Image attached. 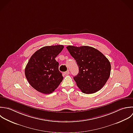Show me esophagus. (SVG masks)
I'll return each instance as SVG.
<instances>
[{"label": "esophagus", "mask_w": 133, "mask_h": 133, "mask_svg": "<svg viewBox=\"0 0 133 133\" xmlns=\"http://www.w3.org/2000/svg\"><path fill=\"white\" fill-rule=\"evenodd\" d=\"M65 75H69V70H67L66 72H65Z\"/></svg>", "instance_id": "34e87169"}]
</instances>
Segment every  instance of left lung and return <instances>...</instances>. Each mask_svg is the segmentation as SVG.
I'll list each match as a JSON object with an SVG mask.
<instances>
[{"label":"left lung","mask_w":133,"mask_h":133,"mask_svg":"<svg viewBox=\"0 0 133 133\" xmlns=\"http://www.w3.org/2000/svg\"><path fill=\"white\" fill-rule=\"evenodd\" d=\"M79 67L78 74L74 77L78 87L85 94L100 90L108 80L111 64L98 50L89 46L66 47Z\"/></svg>","instance_id":"obj_1"}]
</instances>
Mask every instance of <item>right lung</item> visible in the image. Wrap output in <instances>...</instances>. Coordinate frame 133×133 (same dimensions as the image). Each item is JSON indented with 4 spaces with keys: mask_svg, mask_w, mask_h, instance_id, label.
<instances>
[{
    "mask_svg": "<svg viewBox=\"0 0 133 133\" xmlns=\"http://www.w3.org/2000/svg\"><path fill=\"white\" fill-rule=\"evenodd\" d=\"M63 45L45 46L33 54L25 69V75L30 85L43 94H50L63 79L59 71V63L55 58L62 52Z\"/></svg>",
    "mask_w": 133,
    "mask_h": 133,
    "instance_id": "obj_1",
    "label": "right lung"
}]
</instances>
